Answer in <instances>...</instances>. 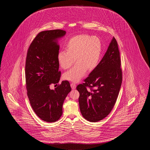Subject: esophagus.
Segmentation results:
<instances>
[{
	"instance_id": "esophagus-1",
	"label": "esophagus",
	"mask_w": 150,
	"mask_h": 150,
	"mask_svg": "<svg viewBox=\"0 0 150 150\" xmlns=\"http://www.w3.org/2000/svg\"><path fill=\"white\" fill-rule=\"evenodd\" d=\"M71 87L72 89H74L76 88V84L74 83H71Z\"/></svg>"
}]
</instances>
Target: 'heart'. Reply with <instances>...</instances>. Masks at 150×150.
Masks as SVG:
<instances>
[{
    "label": "heart",
    "instance_id": "1",
    "mask_svg": "<svg viewBox=\"0 0 150 150\" xmlns=\"http://www.w3.org/2000/svg\"><path fill=\"white\" fill-rule=\"evenodd\" d=\"M101 52L102 43L98 38L86 34L72 37L67 42L66 51L61 50L57 54L58 62L64 70L69 69L75 61L77 62L64 74V79L74 83L79 81L87 70L91 71L97 67Z\"/></svg>",
    "mask_w": 150,
    "mask_h": 150
}]
</instances>
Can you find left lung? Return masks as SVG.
Listing matches in <instances>:
<instances>
[{
    "instance_id": "obj_1",
    "label": "left lung",
    "mask_w": 150,
    "mask_h": 150,
    "mask_svg": "<svg viewBox=\"0 0 150 150\" xmlns=\"http://www.w3.org/2000/svg\"><path fill=\"white\" fill-rule=\"evenodd\" d=\"M122 81L120 51L114 37L97 67L84 80L85 83L76 87L83 117L91 122H96L108 116L115 105Z\"/></svg>"
}]
</instances>
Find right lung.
I'll use <instances>...</instances> for the list:
<instances>
[{"mask_svg": "<svg viewBox=\"0 0 150 150\" xmlns=\"http://www.w3.org/2000/svg\"><path fill=\"white\" fill-rule=\"evenodd\" d=\"M66 32L50 30L39 33L30 45L25 65L27 96L35 114L43 121L54 122L63 113L64 100L71 91L67 80L62 81L54 89L50 85L57 84L61 78L57 54L58 40Z\"/></svg>", "mask_w": 150, "mask_h": 150, "instance_id": "1", "label": "right lung"}]
</instances>
